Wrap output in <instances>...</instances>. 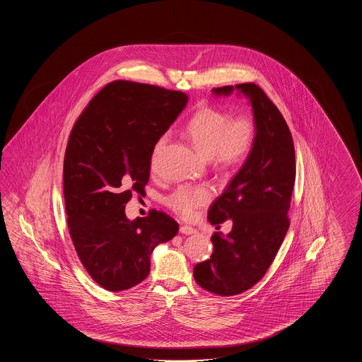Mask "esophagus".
Returning <instances> with one entry per match:
<instances>
[{"label": "esophagus", "mask_w": 362, "mask_h": 362, "mask_svg": "<svg viewBox=\"0 0 362 362\" xmlns=\"http://www.w3.org/2000/svg\"><path fill=\"white\" fill-rule=\"evenodd\" d=\"M179 230H180L182 235H195V233H197V229H194V228H191V226H187V225H182Z\"/></svg>", "instance_id": "1"}]
</instances>
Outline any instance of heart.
<instances>
[{"label": "heart", "instance_id": "b5f03b06", "mask_svg": "<svg viewBox=\"0 0 362 362\" xmlns=\"http://www.w3.org/2000/svg\"><path fill=\"white\" fill-rule=\"evenodd\" d=\"M186 133L195 148L211 157L217 170L232 173L240 168L252 153L257 141V123L248 114L232 117L226 110L206 107L192 115L186 124ZM168 136L157 138L151 164L155 167L156 158ZM213 191L207 186H180L165 198V205L183 218H191L198 207L206 205Z\"/></svg>", "mask_w": 362, "mask_h": 362}]
</instances>
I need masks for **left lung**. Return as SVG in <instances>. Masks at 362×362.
<instances>
[{"label":"left lung","mask_w":362,"mask_h":362,"mask_svg":"<svg viewBox=\"0 0 362 362\" xmlns=\"http://www.w3.org/2000/svg\"><path fill=\"white\" fill-rule=\"evenodd\" d=\"M233 86L214 88L216 95H229ZM252 105L257 141L248 160L224 192L209 209V221L220 229L226 220L232 230L211 236L210 259L194 267V278L205 291L235 296L248 291L266 274L285 239L291 220L296 158L292 133L260 86L238 84Z\"/></svg>","instance_id":"left-lung-1"}]
</instances>
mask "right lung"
Listing matches in <instances>:
<instances>
[{
    "label": "right lung",
    "mask_w": 362,
    "mask_h": 362,
    "mask_svg": "<svg viewBox=\"0 0 362 362\" xmlns=\"http://www.w3.org/2000/svg\"><path fill=\"white\" fill-rule=\"evenodd\" d=\"M187 100L180 90L117 80L95 95L70 132L64 160L70 238L88 274L105 291L142 282L156 245L179 230L157 210L129 221L124 207L144 192L156 141Z\"/></svg>",
    "instance_id": "obj_1"
}]
</instances>
